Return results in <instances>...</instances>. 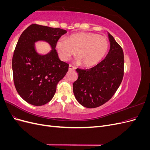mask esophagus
Masks as SVG:
<instances>
[{"instance_id":"1","label":"esophagus","mask_w":150,"mask_h":150,"mask_svg":"<svg viewBox=\"0 0 150 150\" xmlns=\"http://www.w3.org/2000/svg\"><path fill=\"white\" fill-rule=\"evenodd\" d=\"M74 69H75V67H74L72 65L69 66V70H74Z\"/></svg>"}]
</instances>
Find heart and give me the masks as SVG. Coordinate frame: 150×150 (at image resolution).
Segmentation results:
<instances>
[{
    "label": "heart",
    "instance_id": "heart-1",
    "mask_svg": "<svg viewBox=\"0 0 150 150\" xmlns=\"http://www.w3.org/2000/svg\"><path fill=\"white\" fill-rule=\"evenodd\" d=\"M55 47L60 58L67 61L76 52V62L86 67L97 64L105 56L109 47L106 38L94 33H78L60 38Z\"/></svg>",
    "mask_w": 150,
    "mask_h": 150
}]
</instances>
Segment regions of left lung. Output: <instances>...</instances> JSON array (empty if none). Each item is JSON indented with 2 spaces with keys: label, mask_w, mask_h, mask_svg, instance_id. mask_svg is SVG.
Instances as JSON below:
<instances>
[{
  "label": "left lung",
  "mask_w": 150,
  "mask_h": 150,
  "mask_svg": "<svg viewBox=\"0 0 150 150\" xmlns=\"http://www.w3.org/2000/svg\"><path fill=\"white\" fill-rule=\"evenodd\" d=\"M108 34L110 49L104 59L90 69H76L78 78L72 85L73 93L78 103L88 108L99 107L110 100L123 78V51Z\"/></svg>",
  "instance_id": "8db88e82"
}]
</instances>
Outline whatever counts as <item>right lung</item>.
Returning <instances> with one entry per match:
<instances>
[{
    "label": "right lung",
    "instance_id": "right-lung-1",
    "mask_svg": "<svg viewBox=\"0 0 150 150\" xmlns=\"http://www.w3.org/2000/svg\"><path fill=\"white\" fill-rule=\"evenodd\" d=\"M67 30L32 24L18 40L12 57L13 82L20 96L34 106H42L52 99L56 86L69 68L59 58L55 44ZM44 41L52 50L45 54L37 52L35 43Z\"/></svg>",
    "mask_w": 150,
    "mask_h": 150
}]
</instances>
